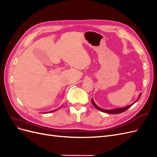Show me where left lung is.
<instances>
[{"instance_id":"1","label":"left lung","mask_w":157,"mask_h":157,"mask_svg":"<svg viewBox=\"0 0 157 157\" xmlns=\"http://www.w3.org/2000/svg\"><path fill=\"white\" fill-rule=\"evenodd\" d=\"M141 95H142V94H140L139 95L138 99L136 101H135L134 102H133V103H132L131 105H128V106H125V107H123V108H120V109H110V110L102 109H101V108H99L98 106H97V105L95 103L94 101V100H93V99H91V102H92V103H93L94 106L96 108V109H97V110H99L101 111V112H106V113H121V112H125V110H127V109H128L129 108H130L132 105H133L135 103V102H137V101H138V100L139 99V98L140 97V96H141Z\"/></svg>"}]
</instances>
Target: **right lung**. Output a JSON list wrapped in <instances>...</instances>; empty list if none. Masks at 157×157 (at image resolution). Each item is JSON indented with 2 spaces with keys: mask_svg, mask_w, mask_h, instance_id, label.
<instances>
[{
  "mask_svg": "<svg viewBox=\"0 0 157 157\" xmlns=\"http://www.w3.org/2000/svg\"><path fill=\"white\" fill-rule=\"evenodd\" d=\"M56 110H52V111H51V112H55V111H56Z\"/></svg>",
  "mask_w": 157,
  "mask_h": 157,
  "instance_id": "right-lung-1",
  "label": "right lung"
}]
</instances>
